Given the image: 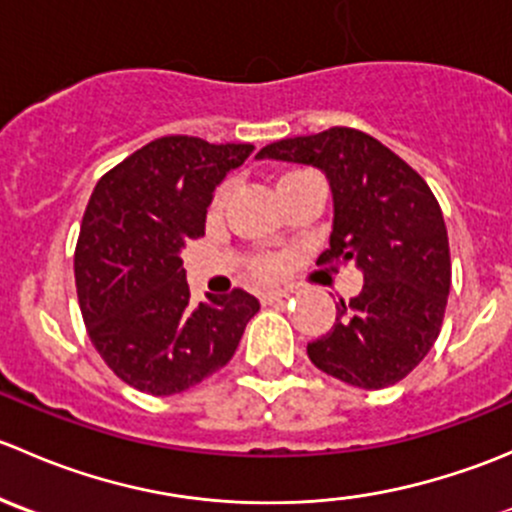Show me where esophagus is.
I'll return each mask as SVG.
<instances>
[{"label": "esophagus", "mask_w": 512, "mask_h": 512, "mask_svg": "<svg viewBox=\"0 0 512 512\" xmlns=\"http://www.w3.org/2000/svg\"><path fill=\"white\" fill-rule=\"evenodd\" d=\"M289 297L287 289H270V292H262V304H272V302H280V299Z\"/></svg>", "instance_id": "1"}]
</instances>
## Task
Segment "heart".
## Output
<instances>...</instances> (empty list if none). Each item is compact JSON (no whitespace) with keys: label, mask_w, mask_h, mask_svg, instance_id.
Here are the masks:
<instances>
[{"label":"heart","mask_w":512,"mask_h":512,"mask_svg":"<svg viewBox=\"0 0 512 512\" xmlns=\"http://www.w3.org/2000/svg\"><path fill=\"white\" fill-rule=\"evenodd\" d=\"M294 173H302V170H289V173H285L277 180V185H280L282 180L292 178ZM227 195H230V185H218V190L213 193V200H210V210H213V213H220V210L225 208ZM247 267H250V272L257 280H277V277L282 275V260L275 255H252L250 260H247Z\"/></svg>","instance_id":"heart-1"}]
</instances>
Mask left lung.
I'll use <instances>...</instances> for the list:
<instances>
[{"label": "left lung", "instance_id": "obj_1", "mask_svg": "<svg viewBox=\"0 0 512 512\" xmlns=\"http://www.w3.org/2000/svg\"><path fill=\"white\" fill-rule=\"evenodd\" d=\"M257 158L324 170L334 195L329 250L317 265L364 272L337 322L307 344L317 369L359 389H386L421 364L441 332L451 289V252L441 205L426 180L394 151L356 128L270 143Z\"/></svg>", "mask_w": 512, "mask_h": 512}]
</instances>
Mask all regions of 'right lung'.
Masks as SVG:
<instances>
[{
    "instance_id": "obj_1",
    "label": "right lung",
    "mask_w": 512,
    "mask_h": 512,
    "mask_svg": "<svg viewBox=\"0 0 512 512\" xmlns=\"http://www.w3.org/2000/svg\"><path fill=\"white\" fill-rule=\"evenodd\" d=\"M252 151L163 136L96 183L74 252L76 294L91 344L133 389L170 396L208 379L260 309L245 289L193 307L180 260L205 235L215 185Z\"/></svg>"
}]
</instances>
